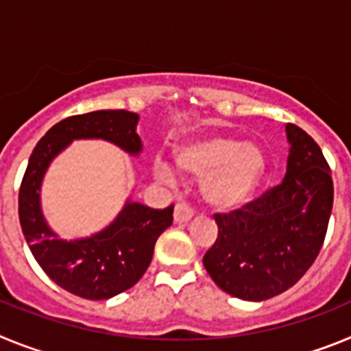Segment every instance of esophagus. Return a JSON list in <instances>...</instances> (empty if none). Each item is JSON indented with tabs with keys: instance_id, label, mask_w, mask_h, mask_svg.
Masks as SVG:
<instances>
[{
	"instance_id": "obj_1",
	"label": "esophagus",
	"mask_w": 351,
	"mask_h": 351,
	"mask_svg": "<svg viewBox=\"0 0 351 351\" xmlns=\"http://www.w3.org/2000/svg\"><path fill=\"white\" fill-rule=\"evenodd\" d=\"M193 216V209L186 202L176 204V209H173V221L176 223H186L188 219H191Z\"/></svg>"
}]
</instances>
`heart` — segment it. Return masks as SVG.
Instances as JSON below:
<instances>
[{"label": "heart", "instance_id": "heart-1", "mask_svg": "<svg viewBox=\"0 0 351 351\" xmlns=\"http://www.w3.org/2000/svg\"><path fill=\"white\" fill-rule=\"evenodd\" d=\"M176 163L191 178H204V197L219 209L241 206L263 172L262 151L255 144H239L232 137H209L182 145L176 153ZM154 172L160 179H172L163 161L154 163Z\"/></svg>", "mask_w": 351, "mask_h": 351}]
</instances>
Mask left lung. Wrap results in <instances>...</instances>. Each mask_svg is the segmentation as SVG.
<instances>
[{
  "label": "left lung",
  "instance_id": "left-lung-1",
  "mask_svg": "<svg viewBox=\"0 0 351 351\" xmlns=\"http://www.w3.org/2000/svg\"><path fill=\"white\" fill-rule=\"evenodd\" d=\"M290 156L280 186L230 213H216L218 237L204 267L223 291L267 300L297 283L324 246L334 184L320 145L287 125Z\"/></svg>",
  "mask_w": 351,
  "mask_h": 351
}]
</instances>
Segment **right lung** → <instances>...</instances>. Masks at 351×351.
I'll use <instances>...</instances> for the list:
<instances>
[{"mask_svg": "<svg viewBox=\"0 0 351 351\" xmlns=\"http://www.w3.org/2000/svg\"><path fill=\"white\" fill-rule=\"evenodd\" d=\"M137 121V114L128 110H95L60 121L33 149L21 182L19 219L31 253L56 285L82 299H110L141 280L153 258L158 237L172 225L173 204L167 209H151L128 202L104 232L66 243L43 221L40 182L52 158L73 138H104L130 154L141 153Z\"/></svg>", "mask_w": 351, "mask_h": 351, "instance_id": "1", "label": "right lung"}]
</instances>
